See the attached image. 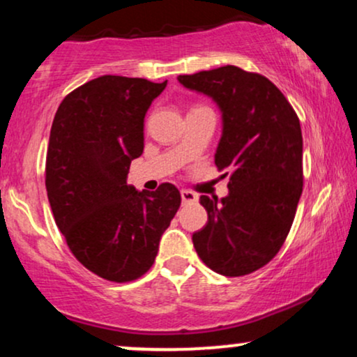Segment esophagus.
<instances>
[{
    "label": "esophagus",
    "mask_w": 357,
    "mask_h": 357,
    "mask_svg": "<svg viewBox=\"0 0 357 357\" xmlns=\"http://www.w3.org/2000/svg\"><path fill=\"white\" fill-rule=\"evenodd\" d=\"M181 199H183V203H195V202H198V196H196L195 192L190 190H181Z\"/></svg>",
    "instance_id": "1"
}]
</instances>
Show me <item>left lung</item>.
<instances>
[{
    "instance_id": "1",
    "label": "left lung",
    "mask_w": 357,
    "mask_h": 357,
    "mask_svg": "<svg viewBox=\"0 0 357 357\" xmlns=\"http://www.w3.org/2000/svg\"><path fill=\"white\" fill-rule=\"evenodd\" d=\"M178 80L218 104L223 134L215 165L230 173L227 198H199L208 223L192 233V245L213 272L248 275L277 255L294 223L304 184L301 122L260 73L227 65Z\"/></svg>"
}]
</instances>
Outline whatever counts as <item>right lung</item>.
<instances>
[{"instance_id":"add662e5","label":"right lung","mask_w":357,"mask_h":357,"mask_svg":"<svg viewBox=\"0 0 357 357\" xmlns=\"http://www.w3.org/2000/svg\"><path fill=\"white\" fill-rule=\"evenodd\" d=\"M166 84L102 75L68 93L52 124L45 186L53 218L73 257L117 284L153 267L181 204L171 183L153 192L127 184L144 151V116Z\"/></svg>"}]
</instances>
